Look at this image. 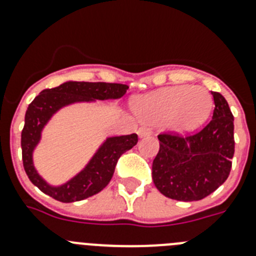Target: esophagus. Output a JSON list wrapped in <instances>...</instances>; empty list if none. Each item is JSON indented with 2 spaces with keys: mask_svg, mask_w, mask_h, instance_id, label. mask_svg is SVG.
<instances>
[{
  "mask_svg": "<svg viewBox=\"0 0 256 256\" xmlns=\"http://www.w3.org/2000/svg\"><path fill=\"white\" fill-rule=\"evenodd\" d=\"M138 136L140 137H148V136H150L151 134V128H148V126H140V130H138Z\"/></svg>",
  "mask_w": 256,
  "mask_h": 256,
  "instance_id": "obj_1",
  "label": "esophagus"
}]
</instances>
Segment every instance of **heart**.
Segmentation results:
<instances>
[{"instance_id": "obj_1", "label": "heart", "mask_w": 256, "mask_h": 256, "mask_svg": "<svg viewBox=\"0 0 256 256\" xmlns=\"http://www.w3.org/2000/svg\"><path fill=\"white\" fill-rule=\"evenodd\" d=\"M136 112L142 120L162 124L174 133L196 130L208 119L212 98L206 90L194 86H176L136 101Z\"/></svg>"}]
</instances>
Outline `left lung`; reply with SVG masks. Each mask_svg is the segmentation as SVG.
<instances>
[{
  "label": "left lung",
  "mask_w": 256,
  "mask_h": 256,
  "mask_svg": "<svg viewBox=\"0 0 256 256\" xmlns=\"http://www.w3.org/2000/svg\"><path fill=\"white\" fill-rule=\"evenodd\" d=\"M212 120L198 133H162L152 162V180L162 195L178 201L206 198L226 182L234 154V115L226 98L212 92Z\"/></svg>",
  "instance_id": "left-lung-1"
}]
</instances>
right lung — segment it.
<instances>
[{"label": "right lung", "mask_w": 256, "mask_h": 256, "mask_svg": "<svg viewBox=\"0 0 256 256\" xmlns=\"http://www.w3.org/2000/svg\"><path fill=\"white\" fill-rule=\"evenodd\" d=\"M126 90L128 86L120 83L69 80L58 87L44 90L29 104L22 130V154L26 173L34 186L61 202L84 200L108 186L119 158L138 142L136 133L106 138L86 168L61 186H51L38 174L33 164V151L40 141L44 126L61 108L76 102L120 98L126 94Z\"/></svg>", "instance_id": "right-lung-1"}]
</instances>
